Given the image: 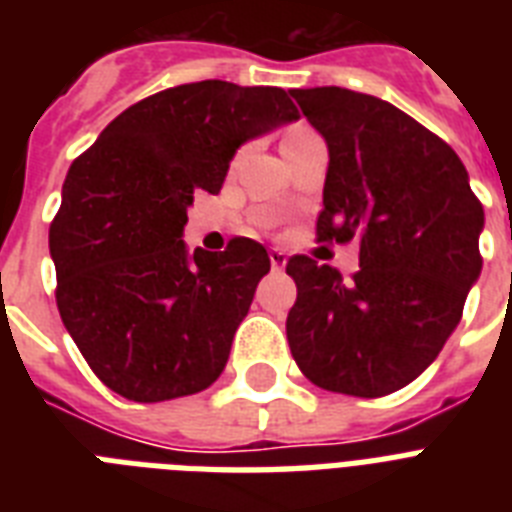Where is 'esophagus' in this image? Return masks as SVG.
Segmentation results:
<instances>
[{"label":"esophagus","instance_id":"34e87169","mask_svg":"<svg viewBox=\"0 0 512 512\" xmlns=\"http://www.w3.org/2000/svg\"><path fill=\"white\" fill-rule=\"evenodd\" d=\"M268 257H271L273 271H281V268L287 265V252H284V249H271V252H268Z\"/></svg>","mask_w":512,"mask_h":512}]
</instances>
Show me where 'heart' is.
Wrapping results in <instances>:
<instances>
[{
	"instance_id": "obj_1",
	"label": "heart",
	"mask_w": 512,
	"mask_h": 512,
	"mask_svg": "<svg viewBox=\"0 0 512 512\" xmlns=\"http://www.w3.org/2000/svg\"><path fill=\"white\" fill-rule=\"evenodd\" d=\"M295 132H308V130H300V127H297V130H292L289 135H295Z\"/></svg>"
}]
</instances>
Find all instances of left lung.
<instances>
[{"label": "left lung", "mask_w": 512, "mask_h": 512, "mask_svg": "<svg viewBox=\"0 0 512 512\" xmlns=\"http://www.w3.org/2000/svg\"><path fill=\"white\" fill-rule=\"evenodd\" d=\"M289 92L329 148L319 241L358 239L348 281L305 255L287 263L297 284L289 348L319 388L388 396L460 324L484 263V207L460 156L388 100L342 87Z\"/></svg>", "instance_id": "1"}]
</instances>
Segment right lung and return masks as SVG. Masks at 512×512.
Segmentation results:
<instances>
[{
	"label": "right lung",
	"instance_id": "obj_1",
	"mask_svg": "<svg viewBox=\"0 0 512 512\" xmlns=\"http://www.w3.org/2000/svg\"><path fill=\"white\" fill-rule=\"evenodd\" d=\"M295 119L281 87L180 84L122 111L71 164L50 225L55 297L114 393L156 404L220 377L271 257L252 239L188 252V207L223 188L247 140Z\"/></svg>",
	"mask_w": 512,
	"mask_h": 512
}]
</instances>
